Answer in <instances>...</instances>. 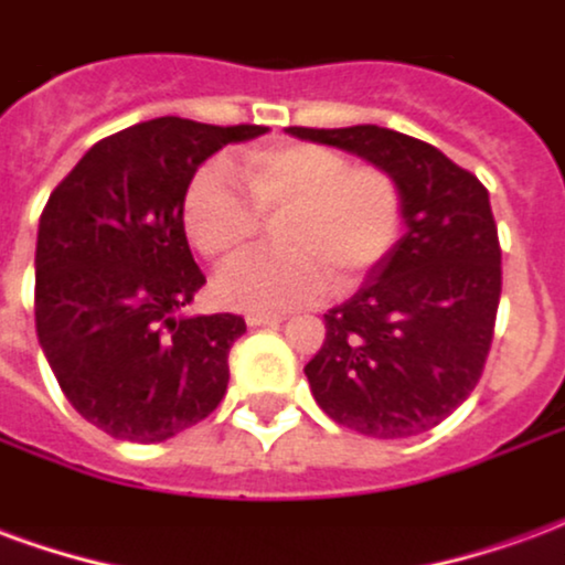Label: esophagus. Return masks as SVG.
Masks as SVG:
<instances>
[{
	"label": "esophagus",
	"instance_id": "1",
	"mask_svg": "<svg viewBox=\"0 0 565 565\" xmlns=\"http://www.w3.org/2000/svg\"><path fill=\"white\" fill-rule=\"evenodd\" d=\"M245 320H247V327H271V323H281L284 315H271V311H247Z\"/></svg>",
	"mask_w": 565,
	"mask_h": 565
}]
</instances>
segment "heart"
<instances>
[{"instance_id":"heart-1","label":"heart","mask_w":565,"mask_h":565,"mask_svg":"<svg viewBox=\"0 0 565 565\" xmlns=\"http://www.w3.org/2000/svg\"><path fill=\"white\" fill-rule=\"evenodd\" d=\"M238 172L247 202L211 166L184 196V230L209 259L245 250L257 235V214L275 226L281 254H250L214 275L217 302L238 311H287L332 287L351 290L387 257L399 235L403 196L391 174L354 166L320 145L250 150ZM255 209L250 210L249 205Z\"/></svg>"}]
</instances>
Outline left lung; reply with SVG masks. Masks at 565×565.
Segmentation results:
<instances>
[{"label": "left lung", "instance_id": "obj_1", "mask_svg": "<svg viewBox=\"0 0 565 565\" xmlns=\"http://www.w3.org/2000/svg\"><path fill=\"white\" fill-rule=\"evenodd\" d=\"M387 172L405 233L348 302L323 315L327 339L306 363L315 403L372 438L426 433L481 379L502 266L490 196L472 172L396 129L290 127Z\"/></svg>", "mask_w": 565, "mask_h": 565}]
</instances>
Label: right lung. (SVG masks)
I'll return each mask as SVG.
<instances>
[{"mask_svg": "<svg viewBox=\"0 0 565 565\" xmlns=\"http://www.w3.org/2000/svg\"><path fill=\"white\" fill-rule=\"evenodd\" d=\"M266 127L157 117L96 141L56 186L35 242V332L66 399L124 441L153 445L221 405L238 315L184 318L205 275L184 196L211 153Z\"/></svg>", "mask_w": 565, "mask_h": 565, "instance_id": "obj_1", "label": "right lung"}]
</instances>
